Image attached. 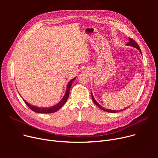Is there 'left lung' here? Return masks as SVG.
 I'll list each match as a JSON object with an SVG mask.
<instances>
[{"label": "left lung", "instance_id": "8db88e82", "mask_svg": "<svg viewBox=\"0 0 158 158\" xmlns=\"http://www.w3.org/2000/svg\"><path fill=\"white\" fill-rule=\"evenodd\" d=\"M129 42L126 44L127 45H129V46H131V47H135V48H137L138 50H139V52H141V54H142V52H141V50H140V48H139V45H138V44L136 42V41L133 40V39H132V38H129ZM92 100H93V102L99 107V108L100 109H101L102 110H103V111H107V112H110V113H117V111H114V110H108V109H106V108H104V107H102L100 104H98V103H97V102L95 100V98H94V96H93V94H92ZM126 109H127V108H125V109H123V110H126ZM120 111H121V110H120Z\"/></svg>", "mask_w": 158, "mask_h": 158}]
</instances>
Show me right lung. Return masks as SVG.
I'll return each instance as SVG.
<instances>
[{
    "instance_id": "add662e5",
    "label": "right lung",
    "mask_w": 158,
    "mask_h": 158,
    "mask_svg": "<svg viewBox=\"0 0 158 158\" xmlns=\"http://www.w3.org/2000/svg\"><path fill=\"white\" fill-rule=\"evenodd\" d=\"M76 77L72 79V80H70L69 81V82L68 83L67 85V88H66V93L64 95V97H63V98L61 99V101L58 103L57 104L52 106V107H38L36 106H32L31 104H29V103H27L26 101L23 100L24 102L26 103V104L29 107V108L32 110L33 111H35L36 113H54L56 111H57L58 110H60L61 107L64 105V104L67 101V99L69 97V93H70V89L72 86V84L73 81L75 80Z\"/></svg>"
}]
</instances>
